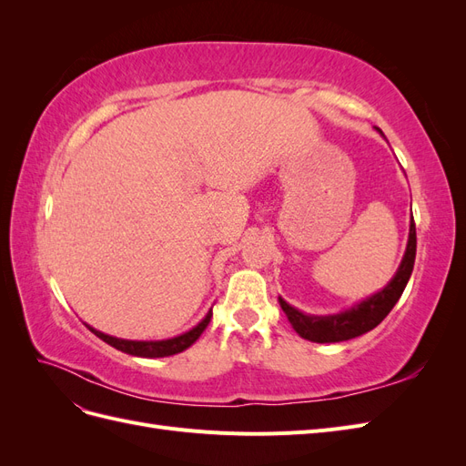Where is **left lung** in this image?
Listing matches in <instances>:
<instances>
[{"label":"left lung","instance_id":"left-lung-1","mask_svg":"<svg viewBox=\"0 0 466 466\" xmlns=\"http://www.w3.org/2000/svg\"><path fill=\"white\" fill-rule=\"evenodd\" d=\"M414 260H416V225L412 219L410 237H408V247H406L402 264L399 268L397 276L390 279V284L383 291H379L371 295L370 299L351 307L350 311H344L340 315H330V317L303 315L301 311H298V309L289 307L284 299H279V305L284 309L289 322L293 324L295 332H298L301 338H305V340L319 342V344L350 340V338H356L373 330L377 324L390 313V309L400 299V295L408 284V278L412 274Z\"/></svg>","mask_w":466,"mask_h":466}]
</instances>
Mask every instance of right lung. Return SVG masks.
<instances>
[{
  "label": "right lung",
  "mask_w": 466,
  "mask_h": 466,
  "mask_svg": "<svg viewBox=\"0 0 466 466\" xmlns=\"http://www.w3.org/2000/svg\"><path fill=\"white\" fill-rule=\"evenodd\" d=\"M211 319V311L206 315V319L198 324V327H194L192 330L180 334L177 338H171V340H161V342H134V340H122V338H115V336H108L98 332L95 329L89 327V330L93 334H96L101 340H105L106 344H110L112 348H116L124 354H130V356H139V358H165V356H173L178 354V351L187 350L188 346H192L196 340H198L200 334L206 330L208 322Z\"/></svg>",
  "instance_id": "right-lung-1"
}]
</instances>
